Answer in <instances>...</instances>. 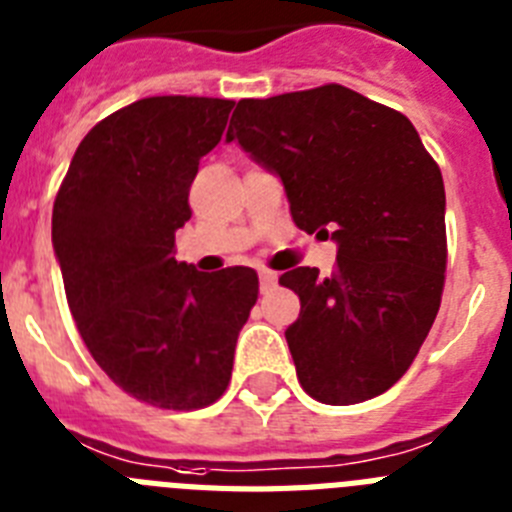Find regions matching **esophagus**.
<instances>
[{
    "instance_id": "34e87169",
    "label": "esophagus",
    "mask_w": 512,
    "mask_h": 512,
    "mask_svg": "<svg viewBox=\"0 0 512 512\" xmlns=\"http://www.w3.org/2000/svg\"><path fill=\"white\" fill-rule=\"evenodd\" d=\"M275 281H278V278H275L273 270H260V288H262V291H270V288L275 286Z\"/></svg>"
}]
</instances>
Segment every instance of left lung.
<instances>
[{"instance_id":"obj_1","label":"left lung","mask_w":512,"mask_h":512,"mask_svg":"<svg viewBox=\"0 0 512 512\" xmlns=\"http://www.w3.org/2000/svg\"><path fill=\"white\" fill-rule=\"evenodd\" d=\"M226 141L283 180L306 234L337 242L332 275L293 268L286 330L299 384L322 404H358L402 379L446 283L441 167L407 115L342 84L239 100Z\"/></svg>"}]
</instances>
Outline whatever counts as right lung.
Here are the masks:
<instances>
[{
	"label": "right lung",
	"mask_w": 512,
	"mask_h": 512,
	"mask_svg": "<svg viewBox=\"0 0 512 512\" xmlns=\"http://www.w3.org/2000/svg\"><path fill=\"white\" fill-rule=\"evenodd\" d=\"M234 100L144 97L77 146L53 201V250L84 345L139 402L201 410L229 386L260 293L252 268L206 275L175 260L190 185Z\"/></svg>",
	"instance_id": "right-lung-1"
}]
</instances>
